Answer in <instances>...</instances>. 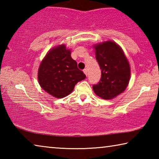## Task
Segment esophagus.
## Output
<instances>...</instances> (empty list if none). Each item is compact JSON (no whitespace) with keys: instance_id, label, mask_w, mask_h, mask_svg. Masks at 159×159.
Wrapping results in <instances>:
<instances>
[{"instance_id":"1","label":"esophagus","mask_w":159,"mask_h":159,"mask_svg":"<svg viewBox=\"0 0 159 159\" xmlns=\"http://www.w3.org/2000/svg\"><path fill=\"white\" fill-rule=\"evenodd\" d=\"M83 72H84V74L86 75V76H88V71H87V69H85L84 70H83Z\"/></svg>"}]
</instances>
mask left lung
<instances>
[{"instance_id":"1","label":"left lung","mask_w":159,"mask_h":159,"mask_svg":"<svg viewBox=\"0 0 159 159\" xmlns=\"http://www.w3.org/2000/svg\"><path fill=\"white\" fill-rule=\"evenodd\" d=\"M96 60L102 70L101 79L93 85L95 93L104 99H111L125 90L130 79V67L119 45L111 41L94 45Z\"/></svg>"}]
</instances>
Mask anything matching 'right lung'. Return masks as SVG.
I'll use <instances>...</instances> for the list:
<instances>
[{
	"mask_svg": "<svg viewBox=\"0 0 159 159\" xmlns=\"http://www.w3.org/2000/svg\"><path fill=\"white\" fill-rule=\"evenodd\" d=\"M64 44L51 49L39 66L38 80L45 92L56 98L69 95L75 85L85 79Z\"/></svg>",
	"mask_w": 159,
	"mask_h": 159,
	"instance_id": "right-lung-1",
	"label": "right lung"
}]
</instances>
